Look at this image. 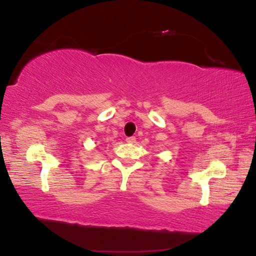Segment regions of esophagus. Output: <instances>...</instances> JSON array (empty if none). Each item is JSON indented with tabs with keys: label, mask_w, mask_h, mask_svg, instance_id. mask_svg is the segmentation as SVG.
<instances>
[{
	"label": "esophagus",
	"mask_w": 256,
	"mask_h": 256,
	"mask_svg": "<svg viewBox=\"0 0 256 256\" xmlns=\"http://www.w3.org/2000/svg\"><path fill=\"white\" fill-rule=\"evenodd\" d=\"M136 136H127L126 138V141H127V143H131V144H132V143H136Z\"/></svg>",
	"instance_id": "1"
}]
</instances>
